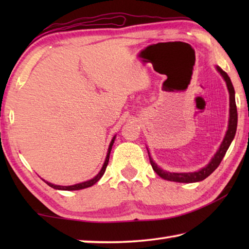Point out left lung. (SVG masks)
<instances>
[{
	"label": "left lung",
	"instance_id": "obj_1",
	"mask_svg": "<svg viewBox=\"0 0 249 249\" xmlns=\"http://www.w3.org/2000/svg\"><path fill=\"white\" fill-rule=\"evenodd\" d=\"M216 70L220 72V74L225 80L227 90H229L230 93V119H229V125H227V130L224 138H223L222 144L218 147V149L212 159L210 160V162L205 167L201 168L200 170L195 171V172H169L161 169L157 166V163H155L153 158L150 157L149 151V161L150 165L153 167L156 174L159 177H161L162 179L168 180V181H175V182H182V183H192V182H199V181L204 180L205 178L212 174V172L216 169L220 165L222 159L224 158L227 149L231 145V142H233L235 134H236V128H237V108H236V102H235V90L233 84L229 75L223 71L220 67L216 66ZM148 150V149H147Z\"/></svg>",
	"mask_w": 249,
	"mask_h": 249
}]
</instances>
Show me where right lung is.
I'll use <instances>...</instances> for the list:
<instances>
[{"label":"right lung","mask_w":249,"mask_h":249,"mask_svg":"<svg viewBox=\"0 0 249 249\" xmlns=\"http://www.w3.org/2000/svg\"><path fill=\"white\" fill-rule=\"evenodd\" d=\"M115 137L114 136L112 138L111 142H109V146H108V149H107V158H105V161L102 166V169L100 170V172L98 175H96L94 178H92L88 181H84V182L81 183H77V184H73V185H57V184H53V183H50L48 181L44 180L46 183H47L49 187H52L53 189H56V190H65V191H74V190H81V189H86V188H89L92 187V185L95 184L98 181L102 178V176L104 175L105 169H107V163H108V159H109V154H111V150H112V146L114 144V141H115Z\"/></svg>","instance_id":"right-lung-1"}]
</instances>
